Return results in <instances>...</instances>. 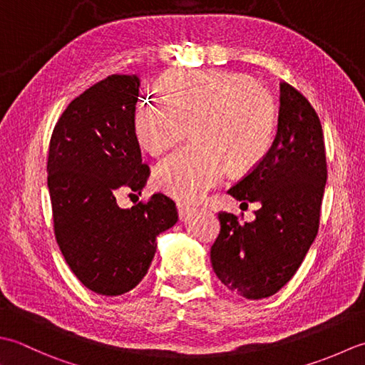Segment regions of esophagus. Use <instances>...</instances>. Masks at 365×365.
Listing matches in <instances>:
<instances>
[{"label": "esophagus", "instance_id": "34e87169", "mask_svg": "<svg viewBox=\"0 0 365 365\" xmlns=\"http://www.w3.org/2000/svg\"><path fill=\"white\" fill-rule=\"evenodd\" d=\"M176 207H178V215H180V219H185L193 211V207L189 203H182V202L176 203Z\"/></svg>", "mask_w": 365, "mask_h": 365}]
</instances>
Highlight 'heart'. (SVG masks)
Wrapping results in <instances>:
<instances>
[{"label":"heart","instance_id":"heart-1","mask_svg":"<svg viewBox=\"0 0 365 365\" xmlns=\"http://www.w3.org/2000/svg\"><path fill=\"white\" fill-rule=\"evenodd\" d=\"M163 101L146 99L133 116V132L146 153L159 155L192 132L193 145L159 162L154 182L167 195L197 202L228 172L255 167L269 151L276 107L249 76L187 71L162 80Z\"/></svg>","mask_w":365,"mask_h":365}]
</instances>
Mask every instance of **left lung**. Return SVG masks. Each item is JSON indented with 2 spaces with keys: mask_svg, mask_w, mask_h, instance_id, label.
Listing matches in <instances>:
<instances>
[{
  "mask_svg": "<svg viewBox=\"0 0 365 365\" xmlns=\"http://www.w3.org/2000/svg\"><path fill=\"white\" fill-rule=\"evenodd\" d=\"M326 178L322 123L309 101L284 81L269 151L228 190L237 202L258 203L255 219L240 224L235 214L219 212L211 264L230 292L262 299L294 276L318 233Z\"/></svg>",
  "mask_w": 365,
  "mask_h": 365,
  "instance_id": "left-lung-1",
  "label": "left lung"
}]
</instances>
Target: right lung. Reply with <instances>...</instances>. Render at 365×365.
Returning a JSON list of instances; mask_svg holds the SVG:
<instances>
[{
    "instance_id": "right-lung-1",
    "label": "right lung",
    "mask_w": 365,
    "mask_h": 365,
    "mask_svg": "<svg viewBox=\"0 0 365 365\" xmlns=\"http://www.w3.org/2000/svg\"><path fill=\"white\" fill-rule=\"evenodd\" d=\"M140 78L110 76L73 99L51 133L48 192L56 242L77 279L120 296L146 276L158 236L178 222L173 200L154 193L121 210L116 193L141 192L150 168L133 132Z\"/></svg>"
}]
</instances>
